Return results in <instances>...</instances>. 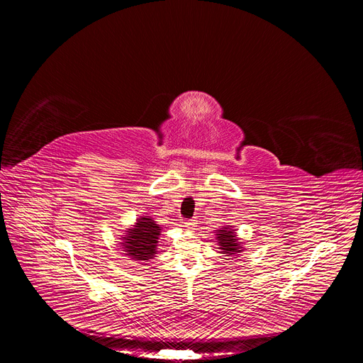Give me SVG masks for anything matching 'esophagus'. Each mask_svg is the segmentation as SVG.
<instances>
[{
    "instance_id": "obj_1",
    "label": "esophagus",
    "mask_w": 363,
    "mask_h": 363,
    "mask_svg": "<svg viewBox=\"0 0 363 363\" xmlns=\"http://www.w3.org/2000/svg\"><path fill=\"white\" fill-rule=\"evenodd\" d=\"M196 225H197V220H196V219H189V220H186V222L184 223V226L186 228V230H194Z\"/></svg>"
}]
</instances>
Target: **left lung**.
Listing matches in <instances>:
<instances>
[{
  "instance_id": "obj_1",
  "label": "left lung",
  "mask_w": 363,
  "mask_h": 363,
  "mask_svg": "<svg viewBox=\"0 0 363 363\" xmlns=\"http://www.w3.org/2000/svg\"><path fill=\"white\" fill-rule=\"evenodd\" d=\"M216 240H218L220 253L225 256H237L238 253H241L244 250L242 242L235 235L231 225H226L222 228V230H218Z\"/></svg>"
}]
</instances>
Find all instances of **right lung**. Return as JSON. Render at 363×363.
<instances>
[{
    "mask_svg": "<svg viewBox=\"0 0 363 363\" xmlns=\"http://www.w3.org/2000/svg\"><path fill=\"white\" fill-rule=\"evenodd\" d=\"M162 233L160 225H157L150 216H141L137 219V223L126 231V235L122 237L125 255L133 260L148 262L155 257L157 250V242Z\"/></svg>",
    "mask_w": 363,
    "mask_h": 363,
    "instance_id": "right-lung-1",
    "label": "right lung"
}]
</instances>
